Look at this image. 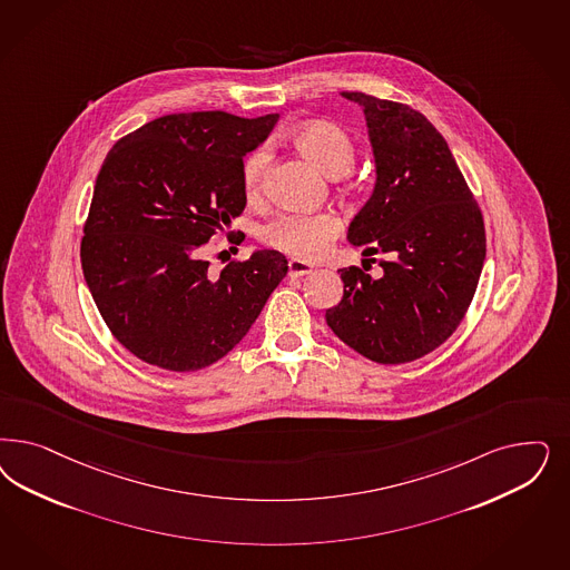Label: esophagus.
<instances>
[{"instance_id":"obj_1","label":"esophagus","mask_w":570,"mask_h":570,"mask_svg":"<svg viewBox=\"0 0 570 570\" xmlns=\"http://www.w3.org/2000/svg\"><path fill=\"white\" fill-rule=\"evenodd\" d=\"M289 276H304L313 273V266L308 262H302V259H289Z\"/></svg>"}]
</instances>
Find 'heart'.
<instances>
[{"instance_id": "1", "label": "heart", "mask_w": 570, "mask_h": 570, "mask_svg": "<svg viewBox=\"0 0 570 570\" xmlns=\"http://www.w3.org/2000/svg\"><path fill=\"white\" fill-rule=\"evenodd\" d=\"M297 153L321 167L327 176L348 174L356 161V145L346 129L333 121H308L289 134ZM271 155L266 148H254L240 167V183L249 199L262 193ZM344 230V222L331 212L294 214L283 212L259 226V240L273 249L299 259H318L330 252L333 240Z\"/></svg>"}]
</instances>
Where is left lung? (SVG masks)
I'll return each mask as SVG.
<instances>
[{"label":"left lung","mask_w":570,"mask_h":570,"mask_svg":"<svg viewBox=\"0 0 570 570\" xmlns=\"http://www.w3.org/2000/svg\"><path fill=\"white\" fill-rule=\"evenodd\" d=\"M342 96L363 107L377 167L348 240L387 259L380 278L340 268L344 295L325 318L368 361L403 365L460 327L487 256L484 220L446 140L420 110L363 92Z\"/></svg>","instance_id":"left-lung-1"}]
</instances>
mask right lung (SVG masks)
Here are the masks:
<instances>
[{
	"mask_svg": "<svg viewBox=\"0 0 570 570\" xmlns=\"http://www.w3.org/2000/svg\"><path fill=\"white\" fill-rule=\"evenodd\" d=\"M278 115L176 112L124 136L94 186L81 268L115 340L167 371L209 367L239 344L287 275L275 249L209 271L202 247L245 209L240 167Z\"/></svg>",
	"mask_w": 570,
	"mask_h": 570,
	"instance_id": "obj_1",
	"label": "right lung"
}]
</instances>
